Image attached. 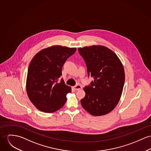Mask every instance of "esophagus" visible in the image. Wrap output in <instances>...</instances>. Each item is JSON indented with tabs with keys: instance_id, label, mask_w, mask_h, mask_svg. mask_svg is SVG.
Masks as SVG:
<instances>
[{
	"instance_id": "obj_1",
	"label": "esophagus",
	"mask_w": 151,
	"mask_h": 151,
	"mask_svg": "<svg viewBox=\"0 0 151 151\" xmlns=\"http://www.w3.org/2000/svg\"><path fill=\"white\" fill-rule=\"evenodd\" d=\"M73 88L75 90H79L81 89V85H79V84H77V85H76V86H75L73 87Z\"/></svg>"
}]
</instances>
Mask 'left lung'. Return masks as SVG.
<instances>
[{"mask_svg":"<svg viewBox=\"0 0 151 151\" xmlns=\"http://www.w3.org/2000/svg\"><path fill=\"white\" fill-rule=\"evenodd\" d=\"M85 61L88 76L94 81L83 89L86 95L81 99L84 109L94 116L111 112L118 104L125 83L123 65L116 54L102 45L79 47Z\"/></svg>","mask_w":151,"mask_h":151,"instance_id":"1","label":"left lung"}]
</instances>
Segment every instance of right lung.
<instances>
[{
	"label": "right lung",
	"instance_id": "add662e5",
	"mask_svg": "<svg viewBox=\"0 0 151 151\" xmlns=\"http://www.w3.org/2000/svg\"><path fill=\"white\" fill-rule=\"evenodd\" d=\"M76 50V47L54 45L42 49L32 58L26 88L30 101L39 110L53 113L65 104L71 87L58 80L64 63Z\"/></svg>",
	"mask_w": 151,
	"mask_h": 151
}]
</instances>
